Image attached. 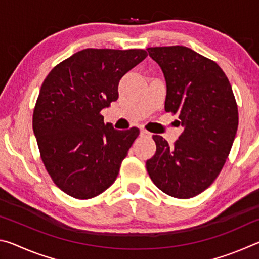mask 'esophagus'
I'll return each instance as SVG.
<instances>
[{
  "instance_id": "1",
  "label": "esophagus",
  "mask_w": 259,
  "mask_h": 259,
  "mask_svg": "<svg viewBox=\"0 0 259 259\" xmlns=\"http://www.w3.org/2000/svg\"><path fill=\"white\" fill-rule=\"evenodd\" d=\"M140 135L143 136V137H151L152 136V134L151 133H148L147 130H145V129H142L140 130Z\"/></svg>"
}]
</instances>
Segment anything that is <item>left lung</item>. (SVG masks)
<instances>
[{
  "mask_svg": "<svg viewBox=\"0 0 259 259\" xmlns=\"http://www.w3.org/2000/svg\"><path fill=\"white\" fill-rule=\"evenodd\" d=\"M147 51L164 74L165 112L178 114L185 126L172 147L162 136H153L156 152L146 162L147 172L165 194L190 199L222 171L238 130V105L216 61L183 46Z\"/></svg>",
  "mask_w": 259,
  "mask_h": 259,
  "instance_id": "8db88e82",
  "label": "left lung"
}]
</instances>
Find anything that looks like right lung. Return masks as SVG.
<instances>
[{"label":"right lung","instance_id":"1","mask_svg":"<svg viewBox=\"0 0 259 259\" xmlns=\"http://www.w3.org/2000/svg\"><path fill=\"white\" fill-rule=\"evenodd\" d=\"M147 57L143 49H84L51 69L33 112L48 174L61 191L93 199L115 182L139 129L115 130L102 109L119 98L121 77Z\"/></svg>","mask_w":259,"mask_h":259}]
</instances>
